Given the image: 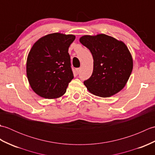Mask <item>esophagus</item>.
Masks as SVG:
<instances>
[{"mask_svg":"<svg viewBox=\"0 0 155 155\" xmlns=\"http://www.w3.org/2000/svg\"><path fill=\"white\" fill-rule=\"evenodd\" d=\"M81 68H77V69H76V71H77V73L78 74V73H79V72H81Z\"/></svg>","mask_w":155,"mask_h":155,"instance_id":"34e87169","label":"esophagus"}]
</instances>
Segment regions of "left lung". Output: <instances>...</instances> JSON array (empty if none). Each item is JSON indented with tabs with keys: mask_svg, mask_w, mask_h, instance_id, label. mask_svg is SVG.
I'll use <instances>...</instances> for the list:
<instances>
[{
	"mask_svg": "<svg viewBox=\"0 0 155 155\" xmlns=\"http://www.w3.org/2000/svg\"><path fill=\"white\" fill-rule=\"evenodd\" d=\"M80 42L89 49L93 57V71L84 81L94 95L108 97L121 91L133 70V59L123 42L106 35H85Z\"/></svg>",
	"mask_w": 155,
	"mask_h": 155,
	"instance_id": "left-lung-1",
	"label": "left lung"
}]
</instances>
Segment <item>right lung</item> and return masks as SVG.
Returning <instances> with one entry per match:
<instances>
[{
	"mask_svg": "<svg viewBox=\"0 0 155 155\" xmlns=\"http://www.w3.org/2000/svg\"><path fill=\"white\" fill-rule=\"evenodd\" d=\"M75 36L53 33L35 42L29 52L27 74L31 88L45 98L63 95L74 75L68 48Z\"/></svg>",
	"mask_w": 155,
	"mask_h": 155,
	"instance_id": "right-lung-1",
	"label": "right lung"
}]
</instances>
